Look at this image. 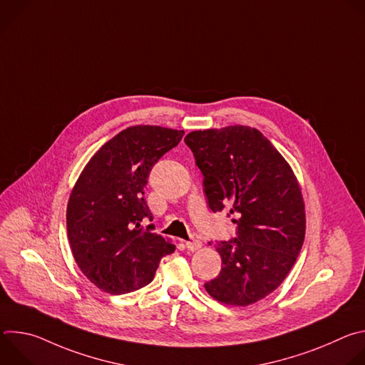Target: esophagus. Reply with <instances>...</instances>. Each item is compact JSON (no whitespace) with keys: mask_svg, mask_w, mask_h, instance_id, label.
<instances>
[{"mask_svg":"<svg viewBox=\"0 0 365 365\" xmlns=\"http://www.w3.org/2000/svg\"><path fill=\"white\" fill-rule=\"evenodd\" d=\"M185 245H186V248L189 251H196V250H199L202 247V242L199 240H192V241H186Z\"/></svg>","mask_w":365,"mask_h":365,"instance_id":"34e87169","label":"esophagus"}]
</instances>
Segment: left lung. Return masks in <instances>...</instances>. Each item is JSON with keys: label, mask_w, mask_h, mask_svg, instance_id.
I'll use <instances>...</instances> for the list:
<instances>
[{"label": "left lung", "mask_w": 365, "mask_h": 365, "mask_svg": "<svg viewBox=\"0 0 365 365\" xmlns=\"http://www.w3.org/2000/svg\"><path fill=\"white\" fill-rule=\"evenodd\" d=\"M214 212L234 217L237 237L218 242L220 274L205 283L218 302L248 306L274 292L289 274L306 231L297 179L276 147L258 130L231 125L185 137Z\"/></svg>", "instance_id": "left-lung-1"}]
</instances>
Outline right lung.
Returning a JSON list of instances; mask_svg holds the SVG:
<instances>
[{
  "mask_svg": "<svg viewBox=\"0 0 365 365\" xmlns=\"http://www.w3.org/2000/svg\"><path fill=\"white\" fill-rule=\"evenodd\" d=\"M185 131L134 125L103 144L76 180L66 211L71 250L98 289L124 294L147 286L175 245L153 227L144 187L153 166L179 144Z\"/></svg>",
  "mask_w": 365,
  "mask_h": 365,
  "instance_id": "add662e5",
  "label": "right lung"
}]
</instances>
